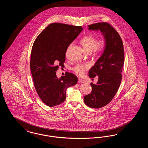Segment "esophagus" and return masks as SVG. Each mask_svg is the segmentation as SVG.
Returning a JSON list of instances; mask_svg holds the SVG:
<instances>
[{
  "instance_id": "1",
  "label": "esophagus",
  "mask_w": 148,
  "mask_h": 148,
  "mask_svg": "<svg viewBox=\"0 0 148 148\" xmlns=\"http://www.w3.org/2000/svg\"><path fill=\"white\" fill-rule=\"evenodd\" d=\"M78 83H80V84H82V83H85V81L84 80H83V79H79L78 80Z\"/></svg>"
}]
</instances>
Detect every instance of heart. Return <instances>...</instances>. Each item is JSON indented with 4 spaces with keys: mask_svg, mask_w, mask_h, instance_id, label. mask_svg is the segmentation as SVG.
I'll use <instances>...</instances> for the list:
<instances>
[{
    "mask_svg": "<svg viewBox=\"0 0 148 148\" xmlns=\"http://www.w3.org/2000/svg\"><path fill=\"white\" fill-rule=\"evenodd\" d=\"M80 43L84 49L88 53H90L93 50L95 54H100L103 53L106 49V38H101L97 39V38L92 34H87L83 36ZM90 68L89 64H78L73 68V71L79 76H83L85 71Z\"/></svg>",
    "mask_w": 148,
    "mask_h": 148,
    "instance_id": "heart-1",
    "label": "heart"
}]
</instances>
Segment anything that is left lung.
Listing matches in <instances>:
<instances>
[{"instance_id":"left-lung-1","label":"left lung","mask_w":148,"mask_h":148,"mask_svg":"<svg viewBox=\"0 0 148 148\" xmlns=\"http://www.w3.org/2000/svg\"><path fill=\"white\" fill-rule=\"evenodd\" d=\"M89 30H100L106 41L103 54L89 71L92 80L96 76V84L91 83L92 91L85 95V104L98 109L109 104L118 91L122 79L121 71L124 62V45L117 31L108 23L102 22L88 25Z\"/></svg>"}]
</instances>
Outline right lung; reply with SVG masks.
Masks as SVG:
<instances>
[{
	"instance_id": "1",
	"label": "right lung",
	"mask_w": 148,
	"mask_h": 148,
	"mask_svg": "<svg viewBox=\"0 0 148 148\" xmlns=\"http://www.w3.org/2000/svg\"><path fill=\"white\" fill-rule=\"evenodd\" d=\"M82 26L59 23L49 24L37 36L31 51L30 66L35 90L47 106H58L66 99L68 88L77 77L66 72L58 79L56 71L63 66L68 47L82 32Z\"/></svg>"
}]
</instances>
